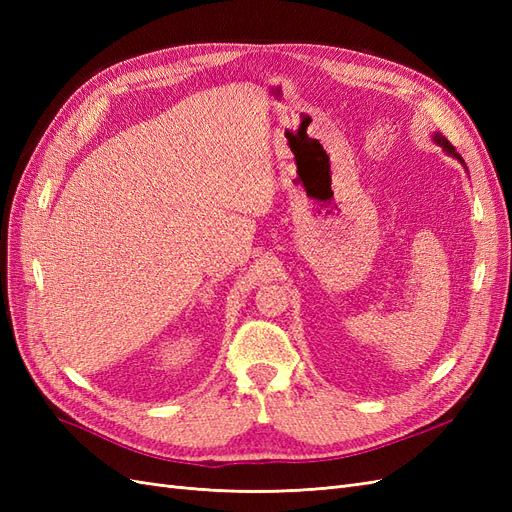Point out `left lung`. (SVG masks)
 Returning <instances> with one entry per match:
<instances>
[{
    "instance_id": "1",
    "label": "left lung",
    "mask_w": 512,
    "mask_h": 512,
    "mask_svg": "<svg viewBox=\"0 0 512 512\" xmlns=\"http://www.w3.org/2000/svg\"><path fill=\"white\" fill-rule=\"evenodd\" d=\"M433 141H436V143H438V145H440V147H442V149H444V151L448 153V156H453V158H457V160H459V162H461L463 166H466V162H463V158H461V156H459V153L455 151V147H453L451 143H448V141H446V138H444L442 134H433Z\"/></svg>"
}]
</instances>
